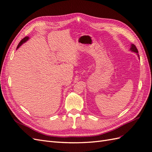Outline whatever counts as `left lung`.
<instances>
[{
	"label": "left lung",
	"mask_w": 152,
	"mask_h": 152,
	"mask_svg": "<svg viewBox=\"0 0 152 152\" xmlns=\"http://www.w3.org/2000/svg\"><path fill=\"white\" fill-rule=\"evenodd\" d=\"M130 50H131L132 52H134V53H137V56H138V58H140V56H139V54H138V50H137V49L136 47L135 46V45H134V44H131Z\"/></svg>",
	"instance_id": "obj_1"
}]
</instances>
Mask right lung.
Segmentation results:
<instances>
[{"instance_id": "1", "label": "right lung", "mask_w": 152, "mask_h": 152, "mask_svg": "<svg viewBox=\"0 0 152 152\" xmlns=\"http://www.w3.org/2000/svg\"><path fill=\"white\" fill-rule=\"evenodd\" d=\"M29 39H30V38H29V37H25V38L23 39H22V40L20 41V42L19 43V44L18 45V46H17V48H16V49H18V48H19L21 46V45L25 43V42H26V41L28 40Z\"/></svg>"}]
</instances>
